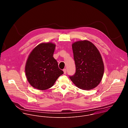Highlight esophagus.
Returning <instances> with one entry per match:
<instances>
[{"label": "esophagus", "instance_id": "esophagus-1", "mask_svg": "<svg viewBox=\"0 0 128 128\" xmlns=\"http://www.w3.org/2000/svg\"><path fill=\"white\" fill-rule=\"evenodd\" d=\"M63 71H64V74H66V68L64 69V70H63Z\"/></svg>", "mask_w": 128, "mask_h": 128}]
</instances>
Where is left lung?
Segmentation results:
<instances>
[{
	"mask_svg": "<svg viewBox=\"0 0 128 128\" xmlns=\"http://www.w3.org/2000/svg\"><path fill=\"white\" fill-rule=\"evenodd\" d=\"M75 64V74L70 78L78 88L91 90L100 82L104 64L100 52L91 42L79 41L72 45Z\"/></svg>",
	"mask_w": 128,
	"mask_h": 128,
	"instance_id": "obj_1",
	"label": "left lung"
}]
</instances>
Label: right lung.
Returning <instances> with one entry per match:
<instances>
[{
	"instance_id": "right-lung-1",
	"label": "right lung",
	"mask_w": 128,
	"mask_h": 128,
	"mask_svg": "<svg viewBox=\"0 0 128 128\" xmlns=\"http://www.w3.org/2000/svg\"><path fill=\"white\" fill-rule=\"evenodd\" d=\"M56 45L43 43L35 47L27 60L25 72L30 84L40 90L52 87L64 72L53 57Z\"/></svg>"
}]
</instances>
